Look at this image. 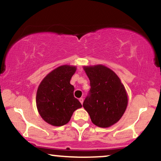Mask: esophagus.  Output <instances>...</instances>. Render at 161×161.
Returning a JSON list of instances; mask_svg holds the SVG:
<instances>
[{
    "label": "esophagus",
    "mask_w": 161,
    "mask_h": 161,
    "mask_svg": "<svg viewBox=\"0 0 161 161\" xmlns=\"http://www.w3.org/2000/svg\"><path fill=\"white\" fill-rule=\"evenodd\" d=\"M79 102H80V103H81V104H82V103H83V101H84V99H83V98H82V97H81V98H79Z\"/></svg>",
    "instance_id": "esophagus-1"
}]
</instances>
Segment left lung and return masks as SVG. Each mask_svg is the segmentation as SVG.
I'll use <instances>...</instances> for the list:
<instances>
[{
	"label": "left lung",
	"instance_id": "8db88e82",
	"mask_svg": "<svg viewBox=\"0 0 161 161\" xmlns=\"http://www.w3.org/2000/svg\"><path fill=\"white\" fill-rule=\"evenodd\" d=\"M91 89L83 103L94 125L107 128L120 119L128 105L124 85L117 75L102 64L85 66Z\"/></svg>",
	"mask_w": 161,
	"mask_h": 161
}]
</instances>
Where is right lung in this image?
I'll return each mask as SVG.
<instances>
[{
  "label": "right lung",
  "mask_w": 161,
  "mask_h": 161,
  "mask_svg": "<svg viewBox=\"0 0 161 161\" xmlns=\"http://www.w3.org/2000/svg\"><path fill=\"white\" fill-rule=\"evenodd\" d=\"M76 70L75 66L58 67L47 75L38 86L36 106L42 119L50 125H65L73 113L82 107L74 97V87L70 83Z\"/></svg>",
  "instance_id": "right-lung-1"
}]
</instances>
